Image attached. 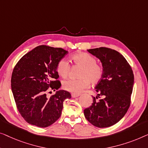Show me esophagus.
Segmentation results:
<instances>
[{"instance_id":"esophagus-1","label":"esophagus","mask_w":148,"mask_h":148,"mask_svg":"<svg viewBox=\"0 0 148 148\" xmlns=\"http://www.w3.org/2000/svg\"><path fill=\"white\" fill-rule=\"evenodd\" d=\"M79 96H80V95L73 94V93H72V98H76V97H78Z\"/></svg>"}]
</instances>
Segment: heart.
I'll list each match as a JSON object with an SVG mask.
<instances>
[{"label":"heart","mask_w":148,"mask_h":148,"mask_svg":"<svg viewBox=\"0 0 148 148\" xmlns=\"http://www.w3.org/2000/svg\"><path fill=\"white\" fill-rule=\"evenodd\" d=\"M71 60L76 65L82 66L79 79L70 78L63 82V88L73 94L78 95L88 88L90 81L97 83L103 74V67L97 63L94 56L87 53H78L72 56ZM70 66L66 59L60 60L57 65V72L60 76L66 78L69 74Z\"/></svg>","instance_id":"1"}]
</instances>
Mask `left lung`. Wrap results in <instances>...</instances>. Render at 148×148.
I'll return each instance as SVG.
<instances>
[{"instance_id":"obj_1","label":"left lung","mask_w":148,"mask_h":148,"mask_svg":"<svg viewBox=\"0 0 148 148\" xmlns=\"http://www.w3.org/2000/svg\"><path fill=\"white\" fill-rule=\"evenodd\" d=\"M103 66V76L95 89L103 98L99 101L92 97V105L84 110L85 118L94 126L105 128L119 121L130 106L134 83L132 69L123 56L107 47L87 50Z\"/></svg>"}]
</instances>
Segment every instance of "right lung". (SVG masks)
<instances>
[{"instance_id":"add662e5","label":"right lung","mask_w":148,"mask_h":148,"mask_svg":"<svg viewBox=\"0 0 148 148\" xmlns=\"http://www.w3.org/2000/svg\"><path fill=\"white\" fill-rule=\"evenodd\" d=\"M68 51L62 48L39 45L21 58L11 77V89L18 111L29 123L47 127L60 117L64 101L70 92L57 90L47 98L49 89L61 86L57 65Z\"/></svg>"}]
</instances>
